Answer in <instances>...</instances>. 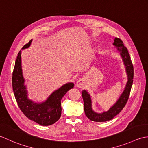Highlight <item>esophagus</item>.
<instances>
[{
    "mask_svg": "<svg viewBox=\"0 0 148 148\" xmlns=\"http://www.w3.org/2000/svg\"><path fill=\"white\" fill-rule=\"evenodd\" d=\"M86 85V80L84 78H80L79 80L77 81V86L78 87H84Z\"/></svg>",
    "mask_w": 148,
    "mask_h": 148,
    "instance_id": "34e87169",
    "label": "esophagus"
}]
</instances>
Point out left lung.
I'll list each match as a JSON object with an SVG mask.
<instances>
[{
  "instance_id": "left-lung-1",
  "label": "left lung",
  "mask_w": 148,
  "mask_h": 148,
  "mask_svg": "<svg viewBox=\"0 0 148 148\" xmlns=\"http://www.w3.org/2000/svg\"><path fill=\"white\" fill-rule=\"evenodd\" d=\"M113 45L117 48V49L120 52V55L122 57L123 62H124L126 71L128 76V82L125 87L124 91L120 96L116 103L112 107H111L110 109L107 110V112H103L102 113H97L92 110L91 96L87 91L83 90L82 95L84 100V111H85L86 116L90 120L93 121H107L112 119L114 117L117 116L123 110V108L125 107V105L127 103L132 84H133L134 66L127 49L124 46L123 42L119 38H116L114 39Z\"/></svg>"
}]
</instances>
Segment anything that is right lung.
<instances>
[{"instance_id":"obj_1","label":"right lung","mask_w":148,"mask_h":148,"mask_svg":"<svg viewBox=\"0 0 148 148\" xmlns=\"http://www.w3.org/2000/svg\"><path fill=\"white\" fill-rule=\"evenodd\" d=\"M32 40L22 47V50L30 47ZM21 52L18 53L12 76V86L14 97L20 110L27 117L42 126L55 123L61 116V99L69 90L73 88L74 84L70 82L63 85L51 94L44 102L37 103L27 97L25 80L22 75Z\"/></svg>"}]
</instances>
